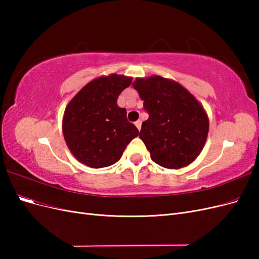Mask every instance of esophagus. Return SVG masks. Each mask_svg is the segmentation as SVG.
<instances>
[{"label":"esophagus","mask_w":259,"mask_h":259,"mask_svg":"<svg viewBox=\"0 0 259 259\" xmlns=\"http://www.w3.org/2000/svg\"><path fill=\"white\" fill-rule=\"evenodd\" d=\"M135 125H136L137 130H138V131H140V128H142V121H140V120L136 121V122H135Z\"/></svg>","instance_id":"34e87169"}]
</instances>
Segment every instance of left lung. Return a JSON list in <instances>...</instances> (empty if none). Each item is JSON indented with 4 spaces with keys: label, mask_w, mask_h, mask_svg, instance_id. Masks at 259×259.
<instances>
[{
    "label": "left lung",
    "mask_w": 259,
    "mask_h": 259,
    "mask_svg": "<svg viewBox=\"0 0 259 259\" xmlns=\"http://www.w3.org/2000/svg\"><path fill=\"white\" fill-rule=\"evenodd\" d=\"M133 86L149 113L139 138L160 166H188L201 153L209 122L204 108L176 81L160 75L137 77Z\"/></svg>",
    "instance_id": "1"
}]
</instances>
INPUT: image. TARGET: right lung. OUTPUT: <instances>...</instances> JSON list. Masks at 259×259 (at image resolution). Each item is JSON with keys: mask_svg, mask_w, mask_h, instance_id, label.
I'll use <instances>...</instances> for the list:
<instances>
[{"mask_svg": "<svg viewBox=\"0 0 259 259\" xmlns=\"http://www.w3.org/2000/svg\"><path fill=\"white\" fill-rule=\"evenodd\" d=\"M132 77L112 73L91 81L68 104L62 133L70 151L92 168L110 166L121 159L138 130L126 119L117 97Z\"/></svg>", "mask_w": 259, "mask_h": 259, "instance_id": "obj_1", "label": "right lung"}]
</instances>
